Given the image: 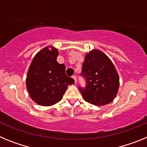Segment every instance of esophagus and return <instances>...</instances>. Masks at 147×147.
<instances>
[{
	"label": "esophagus",
	"instance_id": "esophagus-1",
	"mask_svg": "<svg viewBox=\"0 0 147 147\" xmlns=\"http://www.w3.org/2000/svg\"><path fill=\"white\" fill-rule=\"evenodd\" d=\"M72 78H73V79H74V83H75V84H76V76H73Z\"/></svg>",
	"mask_w": 147,
	"mask_h": 147
}]
</instances>
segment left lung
Here are the masks:
<instances>
[{"label":"left lung","instance_id":"left-lung-1","mask_svg":"<svg viewBox=\"0 0 147 147\" xmlns=\"http://www.w3.org/2000/svg\"><path fill=\"white\" fill-rule=\"evenodd\" d=\"M82 76L86 80L85 88L80 87L83 98L96 106L110 103L117 95L119 77L112 61L99 50L85 55Z\"/></svg>","mask_w":147,"mask_h":147}]
</instances>
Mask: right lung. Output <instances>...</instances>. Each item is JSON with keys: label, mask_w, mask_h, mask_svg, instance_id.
<instances>
[{"label": "right lung", "mask_w": 147, "mask_h": 147, "mask_svg": "<svg viewBox=\"0 0 147 147\" xmlns=\"http://www.w3.org/2000/svg\"><path fill=\"white\" fill-rule=\"evenodd\" d=\"M59 51L47 46L32 59L26 76V88L34 102L42 106H51L63 97L74 79L66 76L65 66L57 61Z\"/></svg>", "instance_id": "add662e5"}]
</instances>
